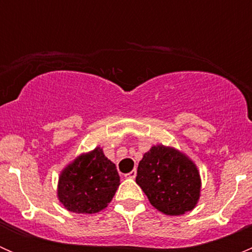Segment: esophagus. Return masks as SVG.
<instances>
[{
  "mask_svg": "<svg viewBox=\"0 0 252 252\" xmlns=\"http://www.w3.org/2000/svg\"><path fill=\"white\" fill-rule=\"evenodd\" d=\"M135 177H136V169H133V171L126 174V178H129V179H134Z\"/></svg>",
  "mask_w": 252,
  "mask_h": 252,
  "instance_id": "esophagus-1",
  "label": "esophagus"
}]
</instances>
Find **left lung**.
Returning <instances> with one entry per match:
<instances>
[{
  "label": "left lung",
  "mask_w": 252,
  "mask_h": 252,
  "mask_svg": "<svg viewBox=\"0 0 252 252\" xmlns=\"http://www.w3.org/2000/svg\"><path fill=\"white\" fill-rule=\"evenodd\" d=\"M135 182L150 204L167 216L194 210L201 196V177L194 161L175 147L162 144L145 152Z\"/></svg>",
  "instance_id": "left-lung-1"
}]
</instances>
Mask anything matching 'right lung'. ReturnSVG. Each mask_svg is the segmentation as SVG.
<instances>
[{"label": "right lung", "instance_id": "add662e5", "mask_svg": "<svg viewBox=\"0 0 252 252\" xmlns=\"http://www.w3.org/2000/svg\"><path fill=\"white\" fill-rule=\"evenodd\" d=\"M119 180L116 164L97 146L80 154L61 171L57 199L70 212L97 213L112 201Z\"/></svg>", "mask_w": 252, "mask_h": 252}]
</instances>
